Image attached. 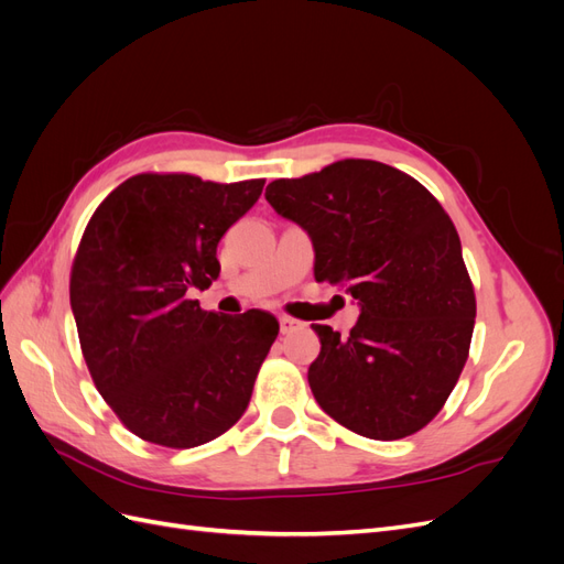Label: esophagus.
Returning a JSON list of instances; mask_svg holds the SVG:
<instances>
[{
  "mask_svg": "<svg viewBox=\"0 0 564 564\" xmlns=\"http://www.w3.org/2000/svg\"><path fill=\"white\" fill-rule=\"evenodd\" d=\"M303 324L299 322V319H294V317H289V315H282L280 317V332L282 334H289V332H296V329H301Z\"/></svg>",
  "mask_w": 564,
  "mask_h": 564,
  "instance_id": "obj_1",
  "label": "esophagus"
}]
</instances>
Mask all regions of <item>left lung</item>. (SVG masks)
<instances>
[{"label":"left lung","instance_id":"1","mask_svg":"<svg viewBox=\"0 0 564 564\" xmlns=\"http://www.w3.org/2000/svg\"><path fill=\"white\" fill-rule=\"evenodd\" d=\"M265 199L311 235L315 280L346 286L360 305L350 336L313 324L317 404L362 437L414 435L445 406L475 327L452 218L416 178L373 160L278 178Z\"/></svg>","mask_w":564,"mask_h":564}]
</instances>
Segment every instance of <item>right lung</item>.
<instances>
[{
  "mask_svg": "<svg viewBox=\"0 0 564 564\" xmlns=\"http://www.w3.org/2000/svg\"><path fill=\"white\" fill-rule=\"evenodd\" d=\"M263 183L139 174L82 235L70 305L84 362L117 419L152 445L191 449L232 429L278 338L265 311L220 315L187 299L218 278L220 237Z\"/></svg>",
  "mask_w": 564,
  "mask_h": 564,
  "instance_id": "1",
  "label": "right lung"
}]
</instances>
